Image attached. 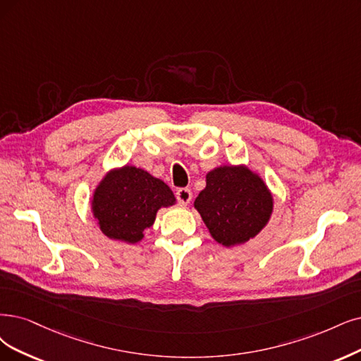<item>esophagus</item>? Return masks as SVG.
<instances>
[{"instance_id": "obj_1", "label": "esophagus", "mask_w": 361, "mask_h": 361, "mask_svg": "<svg viewBox=\"0 0 361 361\" xmlns=\"http://www.w3.org/2000/svg\"><path fill=\"white\" fill-rule=\"evenodd\" d=\"M176 197H177V201L181 207H185V205H189L190 201H192V192L188 188H181V189L177 190Z\"/></svg>"}]
</instances>
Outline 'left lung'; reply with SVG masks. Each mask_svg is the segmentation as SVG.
<instances>
[{
  "instance_id": "1",
  "label": "left lung",
  "mask_w": 361,
  "mask_h": 361,
  "mask_svg": "<svg viewBox=\"0 0 361 361\" xmlns=\"http://www.w3.org/2000/svg\"><path fill=\"white\" fill-rule=\"evenodd\" d=\"M272 205L263 180L245 166H221L208 172L207 188L195 201L211 236L224 247L255 238L268 223Z\"/></svg>"
}]
</instances>
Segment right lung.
Masks as SVG:
<instances>
[{
  "mask_svg": "<svg viewBox=\"0 0 361 361\" xmlns=\"http://www.w3.org/2000/svg\"><path fill=\"white\" fill-rule=\"evenodd\" d=\"M173 204L176 197L162 180L126 165L110 172L99 183L92 209L106 236L135 244L154 223L157 209Z\"/></svg>",
  "mask_w": 361,
  "mask_h": 361,
  "instance_id": "add662e5",
  "label": "right lung"
}]
</instances>
